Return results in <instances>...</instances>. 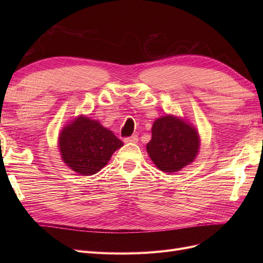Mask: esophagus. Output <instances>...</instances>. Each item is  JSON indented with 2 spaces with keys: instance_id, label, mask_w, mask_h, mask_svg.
I'll list each match as a JSON object with an SVG mask.
<instances>
[{
  "instance_id": "esophagus-1",
  "label": "esophagus",
  "mask_w": 263,
  "mask_h": 263,
  "mask_svg": "<svg viewBox=\"0 0 263 263\" xmlns=\"http://www.w3.org/2000/svg\"><path fill=\"white\" fill-rule=\"evenodd\" d=\"M125 142H127V144H132V142H137L138 141V136L137 135H133V136L130 137H126L124 139Z\"/></svg>"
}]
</instances>
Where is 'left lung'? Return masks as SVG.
<instances>
[{
  "label": "left lung",
  "instance_id": "1",
  "mask_svg": "<svg viewBox=\"0 0 263 263\" xmlns=\"http://www.w3.org/2000/svg\"><path fill=\"white\" fill-rule=\"evenodd\" d=\"M147 153L163 172H177L192 162L200 148V138L192 126L170 115L158 118Z\"/></svg>",
  "mask_w": 263,
  "mask_h": 263
}]
</instances>
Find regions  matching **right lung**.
Here are the masks:
<instances>
[{
	"label": "right lung",
	"instance_id": "obj_1",
	"mask_svg": "<svg viewBox=\"0 0 263 263\" xmlns=\"http://www.w3.org/2000/svg\"><path fill=\"white\" fill-rule=\"evenodd\" d=\"M122 146L123 141L112 132L83 116L66 126L59 136L63 162L82 176L99 172Z\"/></svg>",
	"mask_w": 263,
	"mask_h": 263
}]
</instances>
